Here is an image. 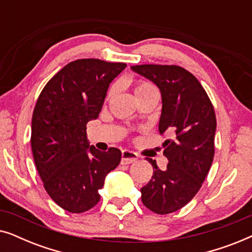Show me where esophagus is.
Wrapping results in <instances>:
<instances>
[{"label": "esophagus", "instance_id": "1", "mask_svg": "<svg viewBox=\"0 0 252 252\" xmlns=\"http://www.w3.org/2000/svg\"><path fill=\"white\" fill-rule=\"evenodd\" d=\"M137 159H139V156L135 153H133V151L124 150L122 153V164L124 165L135 163Z\"/></svg>", "mask_w": 252, "mask_h": 252}]
</instances>
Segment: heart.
I'll use <instances>...</instances> for the list:
<instances>
[{
	"instance_id": "obj_1",
	"label": "heart",
	"mask_w": 252,
	"mask_h": 252,
	"mask_svg": "<svg viewBox=\"0 0 252 252\" xmlns=\"http://www.w3.org/2000/svg\"><path fill=\"white\" fill-rule=\"evenodd\" d=\"M134 93H135L136 97H142V96L153 94V93H157V89L154 87L150 82L147 81H136L135 86H134ZM112 95V91L109 92V97Z\"/></svg>"
}]
</instances>
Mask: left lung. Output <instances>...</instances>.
<instances>
[{
  "label": "left lung",
  "mask_w": 252,
  "mask_h": 252,
  "mask_svg": "<svg viewBox=\"0 0 252 252\" xmlns=\"http://www.w3.org/2000/svg\"><path fill=\"white\" fill-rule=\"evenodd\" d=\"M130 68L159 88L163 105L158 129L174 135L163 143L166 170L147 158L154 174L141 188L143 204L167 215L190 202L209 173L215 156V109L199 81L184 67L144 64Z\"/></svg>",
  "instance_id": "8db88e82"
}]
</instances>
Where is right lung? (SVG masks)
Here are the masks:
<instances>
[{
  "mask_svg": "<svg viewBox=\"0 0 252 252\" xmlns=\"http://www.w3.org/2000/svg\"><path fill=\"white\" fill-rule=\"evenodd\" d=\"M125 63L95 58L71 62L48 81L32 117L34 163L53 201L72 213L88 211L122 151L89 146L86 125L101 112L111 81Z\"/></svg>",
  "mask_w": 252,
  "mask_h": 252,
  "instance_id": "add662e5",
  "label": "right lung"
}]
</instances>
